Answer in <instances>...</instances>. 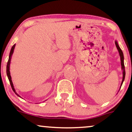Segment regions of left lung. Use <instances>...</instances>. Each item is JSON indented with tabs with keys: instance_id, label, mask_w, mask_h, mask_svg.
<instances>
[{
	"instance_id": "left-lung-1",
	"label": "left lung",
	"mask_w": 132,
	"mask_h": 132,
	"mask_svg": "<svg viewBox=\"0 0 132 132\" xmlns=\"http://www.w3.org/2000/svg\"><path fill=\"white\" fill-rule=\"evenodd\" d=\"M115 44H116V47L117 48L118 53H119L120 54V60H121V69L122 70V82L121 84V86H120V88H121V85L123 83V81L124 80V78H125V75H126V72H125V67H124V55H123V53H122V50H121V48H120L119 45H118V42L116 40L115 41Z\"/></svg>"
}]
</instances>
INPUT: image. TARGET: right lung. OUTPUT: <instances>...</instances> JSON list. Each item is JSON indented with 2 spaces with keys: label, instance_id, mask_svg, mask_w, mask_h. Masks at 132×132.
Returning <instances> with one entry per match:
<instances>
[{
  "label": "right lung",
  "instance_id": "right-lung-1",
  "mask_svg": "<svg viewBox=\"0 0 132 132\" xmlns=\"http://www.w3.org/2000/svg\"><path fill=\"white\" fill-rule=\"evenodd\" d=\"M15 47V44H14V45L12 46V47L11 48V50L10 51V55H9V59H8V63H7V66H6V74H7V76H8V79L9 81H10V84H11V86L12 87V89L13 90V92H14L16 94V95H17L18 97H21L20 96H19V94H17V93L16 92L14 88V84H13L12 83V78H11V73H10V64H11V58H12V55L13 54V53H14V48Z\"/></svg>",
  "mask_w": 132,
  "mask_h": 132
}]
</instances>
